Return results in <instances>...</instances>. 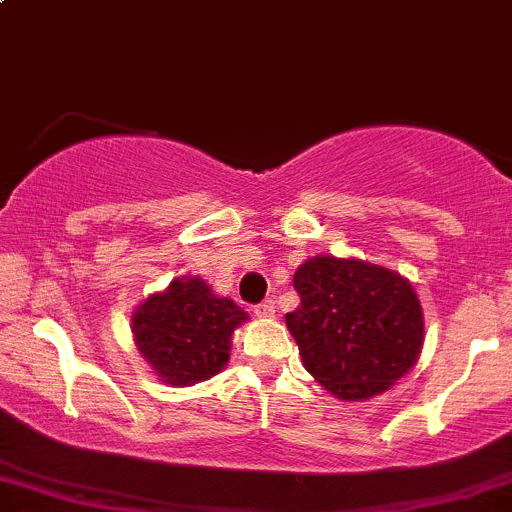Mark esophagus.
<instances>
[{
    "label": "esophagus",
    "instance_id": "esophagus-1",
    "mask_svg": "<svg viewBox=\"0 0 512 512\" xmlns=\"http://www.w3.org/2000/svg\"><path fill=\"white\" fill-rule=\"evenodd\" d=\"M256 315L263 317V320H271V317H276V302L266 300V302H261V305H256Z\"/></svg>",
    "mask_w": 512,
    "mask_h": 512
}]
</instances>
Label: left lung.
<instances>
[{
    "instance_id": "1",
    "label": "left lung",
    "mask_w": 512,
    "mask_h": 512,
    "mask_svg": "<svg viewBox=\"0 0 512 512\" xmlns=\"http://www.w3.org/2000/svg\"><path fill=\"white\" fill-rule=\"evenodd\" d=\"M300 305L285 315L302 366L339 400L390 390L425 342L420 298L405 276L361 258L315 256L293 276Z\"/></svg>"
}]
</instances>
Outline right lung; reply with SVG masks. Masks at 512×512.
I'll use <instances>...</instances> for the list:
<instances>
[{"label": "right lung", "instance_id": "1", "mask_svg": "<svg viewBox=\"0 0 512 512\" xmlns=\"http://www.w3.org/2000/svg\"><path fill=\"white\" fill-rule=\"evenodd\" d=\"M244 322L249 315L234 300L214 295L202 278L180 276L131 312V334L158 381L185 388L227 366L232 334Z\"/></svg>", "mask_w": 512, "mask_h": 512}]
</instances>
